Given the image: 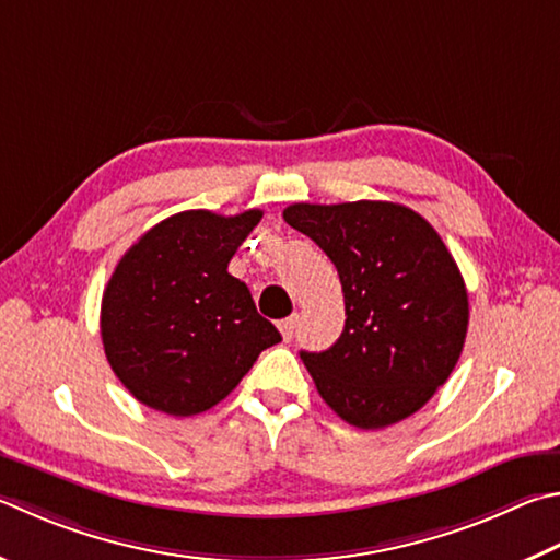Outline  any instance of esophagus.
I'll return each instance as SVG.
<instances>
[{
    "mask_svg": "<svg viewBox=\"0 0 560 560\" xmlns=\"http://www.w3.org/2000/svg\"><path fill=\"white\" fill-rule=\"evenodd\" d=\"M296 323H299V315H296V313L289 315V318L279 320V330H281L283 340H287V342L293 338V332H296Z\"/></svg>",
    "mask_w": 560,
    "mask_h": 560,
    "instance_id": "34e87169",
    "label": "esophagus"
}]
</instances>
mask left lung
Here are the masks:
<instances>
[{"instance_id":"left-lung-1","label":"left lung","mask_w":560,"mask_h":560,"mask_svg":"<svg viewBox=\"0 0 560 560\" xmlns=\"http://www.w3.org/2000/svg\"><path fill=\"white\" fill-rule=\"evenodd\" d=\"M338 269L345 328L301 352L315 389L358 429L399 423L451 377L467 335V289L453 254L419 212L386 200L283 210Z\"/></svg>"}]
</instances>
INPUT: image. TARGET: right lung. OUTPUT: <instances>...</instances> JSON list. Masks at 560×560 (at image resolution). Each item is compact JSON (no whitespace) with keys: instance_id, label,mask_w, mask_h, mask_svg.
Returning a JSON list of instances; mask_svg holds the SVG:
<instances>
[{"instance_id":"1","label":"right lung","mask_w":560,"mask_h":560,"mask_svg":"<svg viewBox=\"0 0 560 560\" xmlns=\"http://www.w3.org/2000/svg\"><path fill=\"white\" fill-rule=\"evenodd\" d=\"M261 210H186L144 232L103 293L100 332L112 372L137 401L196 416L235 389L261 350L281 342L245 281L228 271Z\"/></svg>"}]
</instances>
